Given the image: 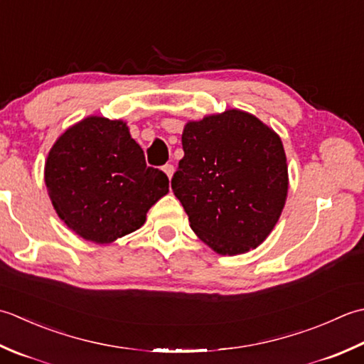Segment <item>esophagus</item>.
<instances>
[{
  "label": "esophagus",
  "instance_id": "34e87169",
  "mask_svg": "<svg viewBox=\"0 0 364 364\" xmlns=\"http://www.w3.org/2000/svg\"><path fill=\"white\" fill-rule=\"evenodd\" d=\"M163 171H165V174L169 177V179H171L173 174H174V166L171 165V163H166V165L163 166Z\"/></svg>",
  "mask_w": 364,
  "mask_h": 364
}]
</instances>
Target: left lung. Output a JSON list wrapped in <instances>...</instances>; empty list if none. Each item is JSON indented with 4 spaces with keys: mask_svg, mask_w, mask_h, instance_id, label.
Instances as JSON below:
<instances>
[{
    "mask_svg": "<svg viewBox=\"0 0 364 364\" xmlns=\"http://www.w3.org/2000/svg\"><path fill=\"white\" fill-rule=\"evenodd\" d=\"M182 147L171 187L193 231L223 256L257 248L287 198L281 138L256 116L226 109L187 122Z\"/></svg>",
    "mask_w": 364,
    "mask_h": 364,
    "instance_id": "1",
    "label": "left lung"
}]
</instances>
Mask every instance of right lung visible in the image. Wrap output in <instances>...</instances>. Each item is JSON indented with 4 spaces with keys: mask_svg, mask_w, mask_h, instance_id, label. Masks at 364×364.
I'll return each mask as SVG.
<instances>
[{
    "mask_svg": "<svg viewBox=\"0 0 364 364\" xmlns=\"http://www.w3.org/2000/svg\"><path fill=\"white\" fill-rule=\"evenodd\" d=\"M168 183L165 173L146 165L121 119L89 116L77 122L56 139L46 161L58 217L94 243H111L143 226Z\"/></svg>",
    "mask_w": 364,
    "mask_h": 364,
    "instance_id": "add662e5",
    "label": "right lung"
}]
</instances>
